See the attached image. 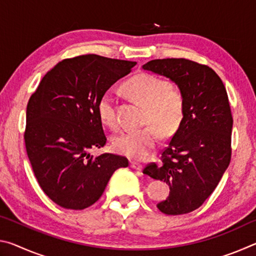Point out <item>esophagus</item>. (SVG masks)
<instances>
[{
    "mask_svg": "<svg viewBox=\"0 0 256 256\" xmlns=\"http://www.w3.org/2000/svg\"><path fill=\"white\" fill-rule=\"evenodd\" d=\"M130 166H131L133 170H138V172H141L142 170H144V166H142L140 162H130Z\"/></svg>",
    "mask_w": 256,
    "mask_h": 256,
    "instance_id": "1",
    "label": "esophagus"
}]
</instances>
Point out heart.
Here are the masks:
<instances>
[{
	"label": "heart",
	"mask_w": 256,
	"mask_h": 256,
	"mask_svg": "<svg viewBox=\"0 0 256 256\" xmlns=\"http://www.w3.org/2000/svg\"><path fill=\"white\" fill-rule=\"evenodd\" d=\"M123 89L130 97L144 106V122L148 124L116 134L112 146L120 154L141 160L152 151L158 131L162 138H167L178 130L184 118V96L170 81L150 73H138L130 78L124 82ZM97 112L104 124L116 128L115 99L110 92H104L99 97Z\"/></svg>",
	"instance_id": "1"
}]
</instances>
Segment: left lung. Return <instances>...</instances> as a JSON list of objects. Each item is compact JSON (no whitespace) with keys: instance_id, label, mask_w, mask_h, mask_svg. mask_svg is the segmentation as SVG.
Here are the masks:
<instances>
[{"instance_id":"8db88e82","label":"left lung","mask_w":256,"mask_h":256,"mask_svg":"<svg viewBox=\"0 0 256 256\" xmlns=\"http://www.w3.org/2000/svg\"><path fill=\"white\" fill-rule=\"evenodd\" d=\"M142 68L170 78L184 96L183 122L160 164H149L144 174L170 185V196L157 204L162 214H188L210 196L230 162L232 116L226 88L211 68L186 58L152 60Z\"/></svg>"}]
</instances>
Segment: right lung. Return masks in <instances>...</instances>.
Wrapping results in <instances>:
<instances>
[{
    "label": "right lung",
    "mask_w": 256,
    "mask_h": 256,
    "mask_svg": "<svg viewBox=\"0 0 256 256\" xmlns=\"http://www.w3.org/2000/svg\"><path fill=\"white\" fill-rule=\"evenodd\" d=\"M136 62L88 54L58 62L27 105L26 150L38 184L52 201L82 210L99 200L122 156L89 151L106 144L97 112L99 97Z\"/></svg>",
    "instance_id": "obj_1"
}]
</instances>
